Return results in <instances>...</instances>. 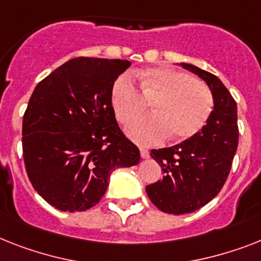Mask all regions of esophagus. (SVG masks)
Returning <instances> with one entry per match:
<instances>
[{"mask_svg":"<svg viewBox=\"0 0 261 261\" xmlns=\"http://www.w3.org/2000/svg\"><path fill=\"white\" fill-rule=\"evenodd\" d=\"M140 154L143 159H148L149 157V150L146 149V148H143V146H140Z\"/></svg>","mask_w":261,"mask_h":261,"instance_id":"1","label":"esophagus"}]
</instances>
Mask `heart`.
Instances as JSON below:
<instances>
[{
	"instance_id": "b5f03b06",
	"label": "heart",
	"mask_w": 261,
	"mask_h": 261,
	"mask_svg": "<svg viewBox=\"0 0 261 261\" xmlns=\"http://www.w3.org/2000/svg\"><path fill=\"white\" fill-rule=\"evenodd\" d=\"M136 76L141 93L126 74L118 77L111 89L112 108L122 124L143 113V96L154 100L153 115L139 118L126 128V135L136 143L157 144L167 137L172 143H184L205 126L215 105L212 92L205 84L189 73L165 66L144 69Z\"/></svg>"
}]
</instances>
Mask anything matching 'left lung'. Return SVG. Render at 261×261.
I'll list each match as a JSON object with an SVG mask.
<instances>
[{
  "mask_svg": "<svg viewBox=\"0 0 261 261\" xmlns=\"http://www.w3.org/2000/svg\"><path fill=\"white\" fill-rule=\"evenodd\" d=\"M180 65L197 74L213 94V111L201 130L171 148L152 149L163 168V178L146 185V195L160 211L184 215L200 210L217 196L232 167L239 144L238 107L215 74L192 64Z\"/></svg>",
  "mask_w": 261,
  "mask_h": 261,
  "instance_id": "8db88e82",
  "label": "left lung"
}]
</instances>
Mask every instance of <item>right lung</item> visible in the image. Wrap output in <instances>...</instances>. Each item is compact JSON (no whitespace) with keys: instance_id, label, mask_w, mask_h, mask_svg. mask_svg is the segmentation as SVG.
I'll use <instances>...</instances> for the list:
<instances>
[{"instance_id":"1","label":"right lung","mask_w":261,"mask_h":261,"mask_svg":"<svg viewBox=\"0 0 261 261\" xmlns=\"http://www.w3.org/2000/svg\"><path fill=\"white\" fill-rule=\"evenodd\" d=\"M126 60L77 57L37 84L22 121L28 177L62 212L96 205L117 168L139 164V148L116 121L111 89Z\"/></svg>"}]
</instances>
